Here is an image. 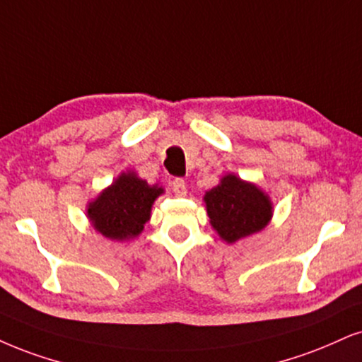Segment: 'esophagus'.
<instances>
[{
  "label": "esophagus",
  "mask_w": 362,
  "mask_h": 362,
  "mask_svg": "<svg viewBox=\"0 0 362 362\" xmlns=\"http://www.w3.org/2000/svg\"><path fill=\"white\" fill-rule=\"evenodd\" d=\"M171 189H173V193L176 196H180V198H182V196H186V193H188V191H186V182L182 177H174L171 182Z\"/></svg>",
  "instance_id": "1"
}]
</instances>
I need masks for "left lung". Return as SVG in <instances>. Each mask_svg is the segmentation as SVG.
<instances>
[{
    "label": "left lung",
    "instance_id": "left-lung-1",
    "mask_svg": "<svg viewBox=\"0 0 362 362\" xmlns=\"http://www.w3.org/2000/svg\"><path fill=\"white\" fill-rule=\"evenodd\" d=\"M209 221L225 242L257 233L265 228L272 216V204L257 188L228 174L218 186L204 194Z\"/></svg>",
    "mask_w": 362,
    "mask_h": 362
}]
</instances>
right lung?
<instances>
[{
  "mask_svg": "<svg viewBox=\"0 0 362 362\" xmlns=\"http://www.w3.org/2000/svg\"><path fill=\"white\" fill-rule=\"evenodd\" d=\"M160 193L163 188L149 186L136 174L124 173L90 203L88 218L93 228L107 238H132L144 228L151 216V206Z\"/></svg>",
  "mask_w": 362,
  "mask_h": 362,
  "instance_id": "obj_1",
  "label": "right lung"
}]
</instances>
